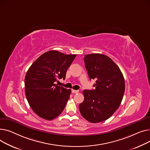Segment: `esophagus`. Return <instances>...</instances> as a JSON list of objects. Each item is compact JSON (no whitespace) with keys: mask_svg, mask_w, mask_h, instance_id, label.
<instances>
[{"mask_svg":"<svg viewBox=\"0 0 150 150\" xmlns=\"http://www.w3.org/2000/svg\"><path fill=\"white\" fill-rule=\"evenodd\" d=\"M72 93H79V91L78 90H71Z\"/></svg>","mask_w":150,"mask_h":150,"instance_id":"esophagus-1","label":"esophagus"}]
</instances>
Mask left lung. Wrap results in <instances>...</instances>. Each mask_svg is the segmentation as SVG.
Instances as JSON below:
<instances>
[{
    "label": "left lung",
    "mask_w": 150,
    "mask_h": 150,
    "mask_svg": "<svg viewBox=\"0 0 150 150\" xmlns=\"http://www.w3.org/2000/svg\"><path fill=\"white\" fill-rule=\"evenodd\" d=\"M85 68L91 79H95L94 90L83 91L84 100L79 111L91 123L106 120L121 103L125 92V80L119 67L107 56L102 54H86Z\"/></svg>",
    "instance_id": "left-lung-1"
}]
</instances>
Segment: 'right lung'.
Masks as SVG:
<instances>
[{"label": "right lung", "mask_w": 150, "mask_h": 150, "mask_svg": "<svg viewBox=\"0 0 150 150\" xmlns=\"http://www.w3.org/2000/svg\"><path fill=\"white\" fill-rule=\"evenodd\" d=\"M76 56L49 51L35 60L26 72V98L31 108L41 118L51 120L64 110L71 90L55 82L65 79L67 69Z\"/></svg>", "instance_id": "add662e5"}]
</instances>
